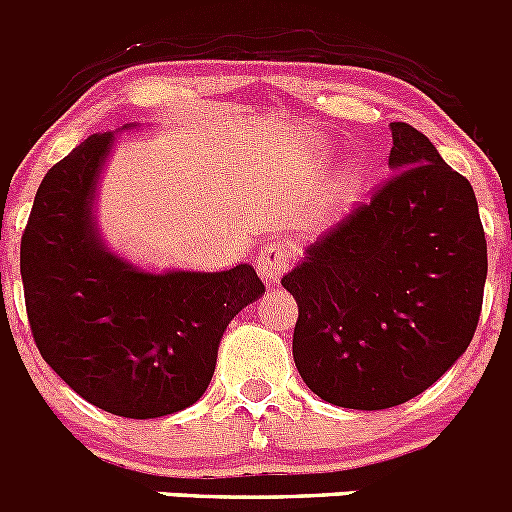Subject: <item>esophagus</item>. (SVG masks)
Returning a JSON list of instances; mask_svg holds the SVG:
<instances>
[{"label":"esophagus","instance_id":"esophagus-1","mask_svg":"<svg viewBox=\"0 0 512 512\" xmlns=\"http://www.w3.org/2000/svg\"><path fill=\"white\" fill-rule=\"evenodd\" d=\"M292 261H295V256H292V248L287 243H269L259 253L256 269H259L261 279H266V282H279L284 271L292 266Z\"/></svg>","mask_w":512,"mask_h":512}]
</instances>
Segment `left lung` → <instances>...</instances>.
Here are the masks:
<instances>
[{"instance_id":"obj_1","label":"left lung","mask_w":512,"mask_h":512,"mask_svg":"<svg viewBox=\"0 0 512 512\" xmlns=\"http://www.w3.org/2000/svg\"><path fill=\"white\" fill-rule=\"evenodd\" d=\"M387 182L282 279L300 318V377L338 408L413 400L472 343L487 241L472 184L408 122H392Z\"/></svg>"}]
</instances>
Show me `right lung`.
Instances as JSON below:
<instances>
[{
  "label": "right lung",
  "mask_w": 512,
  "mask_h": 512,
  "mask_svg": "<svg viewBox=\"0 0 512 512\" xmlns=\"http://www.w3.org/2000/svg\"><path fill=\"white\" fill-rule=\"evenodd\" d=\"M112 140L92 135L40 182L20 243L27 320L76 395L122 418H161L205 395L225 328L264 282L248 264L148 274L107 251L92 197Z\"/></svg>",
  "instance_id": "obj_1"
}]
</instances>
